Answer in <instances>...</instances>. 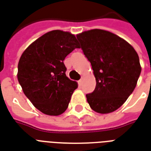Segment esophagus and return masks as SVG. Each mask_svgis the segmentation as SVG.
<instances>
[{"label":"esophagus","mask_w":151,"mask_h":151,"mask_svg":"<svg viewBox=\"0 0 151 151\" xmlns=\"http://www.w3.org/2000/svg\"><path fill=\"white\" fill-rule=\"evenodd\" d=\"M82 81H83L82 79H80V80H79V81H78V83H79V84H80V85L82 84Z\"/></svg>","instance_id":"1"}]
</instances>
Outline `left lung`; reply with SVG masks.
I'll use <instances>...</instances> for the list:
<instances>
[{
  "mask_svg": "<svg viewBox=\"0 0 151 151\" xmlns=\"http://www.w3.org/2000/svg\"><path fill=\"white\" fill-rule=\"evenodd\" d=\"M76 37L96 77L95 90L86 95L91 108L100 114L116 111L135 88L141 73L139 55L125 40L108 31L92 29Z\"/></svg>",
  "mask_w": 151,
  "mask_h": 151,
  "instance_id": "left-lung-1",
  "label": "left lung"
}]
</instances>
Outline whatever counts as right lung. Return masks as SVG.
Masks as SVG:
<instances>
[{
	"label": "right lung",
	"instance_id": "obj_1",
	"mask_svg": "<svg viewBox=\"0 0 151 151\" xmlns=\"http://www.w3.org/2000/svg\"><path fill=\"white\" fill-rule=\"evenodd\" d=\"M68 32H48L29 45L18 63L17 79L24 95L40 111L60 115L65 111L76 82L67 77L63 60L79 48Z\"/></svg>",
	"mask_w": 151,
	"mask_h": 151
}]
</instances>
